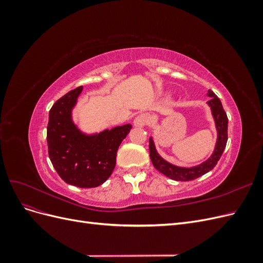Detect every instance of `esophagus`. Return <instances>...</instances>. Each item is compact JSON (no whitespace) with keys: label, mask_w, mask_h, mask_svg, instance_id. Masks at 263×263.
I'll return each mask as SVG.
<instances>
[{"label":"esophagus","mask_w":263,"mask_h":263,"mask_svg":"<svg viewBox=\"0 0 263 263\" xmlns=\"http://www.w3.org/2000/svg\"><path fill=\"white\" fill-rule=\"evenodd\" d=\"M149 121H150V117L148 114H140L135 118L134 125L136 127H144L149 123Z\"/></svg>","instance_id":"1"}]
</instances>
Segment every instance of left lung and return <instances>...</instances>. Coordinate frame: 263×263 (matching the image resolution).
<instances>
[{
    "label": "left lung",
    "mask_w": 263,
    "mask_h": 263,
    "mask_svg": "<svg viewBox=\"0 0 263 263\" xmlns=\"http://www.w3.org/2000/svg\"><path fill=\"white\" fill-rule=\"evenodd\" d=\"M208 95L211 98V100L208 101V104L212 109V115L214 117L215 126H216V130H217L216 145H215L213 154L208 160L198 165L191 166V168L174 165L164 160V159L158 154L153 137L149 138V153H150L151 162H153L155 168L159 172L164 174L165 177L176 181L195 180L197 178L204 176L205 173H208L212 169H214V166L217 164L222 153H224L226 144H227V139H228V136H227L228 118L224 108H222L220 100L217 98V95L211 90H209Z\"/></svg>",
    "instance_id": "obj_1"
}]
</instances>
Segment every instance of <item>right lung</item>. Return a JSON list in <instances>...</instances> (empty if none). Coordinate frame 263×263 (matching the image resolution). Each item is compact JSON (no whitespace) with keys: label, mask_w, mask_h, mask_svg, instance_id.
<instances>
[{"label":"right lung","mask_w":263,"mask_h":263,"mask_svg":"<svg viewBox=\"0 0 263 263\" xmlns=\"http://www.w3.org/2000/svg\"><path fill=\"white\" fill-rule=\"evenodd\" d=\"M83 86L68 92L52 105L47 126L48 154L53 168L68 184L97 187L112 174L119 145L130 124L87 135L72 121V109Z\"/></svg>","instance_id":"add662e5"}]
</instances>
